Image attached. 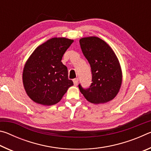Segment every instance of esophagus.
<instances>
[{"instance_id": "34e87169", "label": "esophagus", "mask_w": 151, "mask_h": 151, "mask_svg": "<svg viewBox=\"0 0 151 151\" xmlns=\"http://www.w3.org/2000/svg\"><path fill=\"white\" fill-rule=\"evenodd\" d=\"M73 83H74V85H75V86H77L78 83V78L73 79Z\"/></svg>"}]
</instances>
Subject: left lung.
I'll list each match as a JSON object with an SVG mask.
<instances>
[{
  "label": "left lung",
  "mask_w": 151,
  "mask_h": 151,
  "mask_svg": "<svg viewBox=\"0 0 151 151\" xmlns=\"http://www.w3.org/2000/svg\"><path fill=\"white\" fill-rule=\"evenodd\" d=\"M81 48L90 64L92 83L90 88L81 93L88 102L103 104L112 101L119 93L122 85V73L119 60L112 48L96 37L81 38Z\"/></svg>",
  "instance_id": "left-lung-1"
}]
</instances>
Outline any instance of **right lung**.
<instances>
[{
	"mask_svg": "<svg viewBox=\"0 0 151 151\" xmlns=\"http://www.w3.org/2000/svg\"><path fill=\"white\" fill-rule=\"evenodd\" d=\"M74 40L54 37L39 45L25 63L22 83L27 95L37 104L50 106L58 103L73 82L61 62Z\"/></svg>",
	"mask_w": 151,
	"mask_h": 151,
	"instance_id": "obj_1",
	"label": "right lung"
}]
</instances>
